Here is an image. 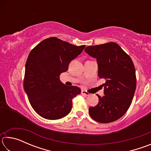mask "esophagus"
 <instances>
[{
  "instance_id": "obj_1",
  "label": "esophagus",
  "mask_w": 151,
  "mask_h": 151,
  "mask_svg": "<svg viewBox=\"0 0 151 151\" xmlns=\"http://www.w3.org/2000/svg\"><path fill=\"white\" fill-rule=\"evenodd\" d=\"M81 94H83V95L86 96H90V94H89L88 93H87V92L85 91H81Z\"/></svg>"
}]
</instances>
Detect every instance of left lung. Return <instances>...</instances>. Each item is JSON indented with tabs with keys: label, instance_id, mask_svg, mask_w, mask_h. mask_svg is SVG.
Returning a JSON list of instances; mask_svg holds the SVG:
<instances>
[{
	"label": "left lung",
	"instance_id": "left-lung-1",
	"mask_svg": "<svg viewBox=\"0 0 151 151\" xmlns=\"http://www.w3.org/2000/svg\"><path fill=\"white\" fill-rule=\"evenodd\" d=\"M95 58L98 75L104 78V96L98 95L99 103L88 109L91 118L109 123L121 118L129 109L136 90V73L131 57L115 42H110L85 48Z\"/></svg>",
	"mask_w": 151,
	"mask_h": 151
}]
</instances>
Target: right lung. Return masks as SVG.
Returning a JSON list of instances; mask_svg holds the SVG:
<instances>
[{"instance_id": "add662e5", "label": "right lung", "mask_w": 151, "mask_h": 151, "mask_svg": "<svg viewBox=\"0 0 151 151\" xmlns=\"http://www.w3.org/2000/svg\"><path fill=\"white\" fill-rule=\"evenodd\" d=\"M85 47L50 37L30 51L25 65L24 89L33 109L43 118L59 119L71 111L73 99L81 91L78 86H66L60 75Z\"/></svg>"}]
</instances>
